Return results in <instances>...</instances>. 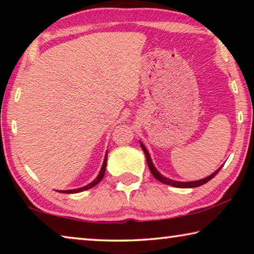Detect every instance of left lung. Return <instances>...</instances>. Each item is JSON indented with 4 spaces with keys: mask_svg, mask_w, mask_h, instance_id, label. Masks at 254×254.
Masks as SVG:
<instances>
[{
    "mask_svg": "<svg viewBox=\"0 0 254 254\" xmlns=\"http://www.w3.org/2000/svg\"><path fill=\"white\" fill-rule=\"evenodd\" d=\"M140 144H141V148H142L143 152L145 154V159H147V163L149 166V169H150V171H151V174L153 175V177L156 178L157 180H159V182H161V183L166 184V185H169V186H174V187H177V188H194V187L201 186V185H204L207 182H209L210 179H213L223 167V166H221L220 168H218L216 171H214L212 175L208 176V177H206V178H203V179L195 180V182H176V180L167 178V177H165V176H162L160 173H159V171L156 169V167H154V165H153V162L151 160V157H150L147 148L144 147L143 143L141 142V141H140Z\"/></svg>",
    "mask_w": 254,
    "mask_h": 254,
    "instance_id": "8db88e82",
    "label": "left lung"
}]
</instances>
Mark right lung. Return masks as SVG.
I'll return each mask as SVG.
<instances>
[{
  "mask_svg": "<svg viewBox=\"0 0 254 254\" xmlns=\"http://www.w3.org/2000/svg\"><path fill=\"white\" fill-rule=\"evenodd\" d=\"M106 163H107V151L105 154V158H104V161H103V165H102V168L100 174L97 175V177L93 180L92 183H89L88 185H86L84 187H80V188H76V189H69V190H57L58 192H64V194H76V192H80V191H84V190H87V189H91L94 186H96V185L101 182L104 177V174H105V169H106Z\"/></svg>",
  "mask_w": 254,
  "mask_h": 254,
  "instance_id": "obj_1",
  "label": "right lung"
}]
</instances>
